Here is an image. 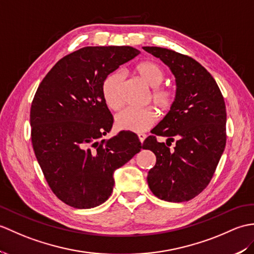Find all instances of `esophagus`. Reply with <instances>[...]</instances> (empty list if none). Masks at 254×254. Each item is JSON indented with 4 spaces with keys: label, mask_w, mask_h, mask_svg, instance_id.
I'll use <instances>...</instances> for the list:
<instances>
[{
    "label": "esophagus",
    "mask_w": 254,
    "mask_h": 254,
    "mask_svg": "<svg viewBox=\"0 0 254 254\" xmlns=\"http://www.w3.org/2000/svg\"><path fill=\"white\" fill-rule=\"evenodd\" d=\"M137 136H138V138H139V141L141 144H143V141L145 140V138H146V134H144V133H139V134H137Z\"/></svg>",
    "instance_id": "esophagus-1"
}]
</instances>
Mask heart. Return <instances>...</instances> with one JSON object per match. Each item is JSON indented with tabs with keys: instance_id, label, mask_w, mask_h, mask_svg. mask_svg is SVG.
I'll return each mask as SVG.
<instances>
[{
	"instance_id": "heart-1",
	"label": "heart",
	"mask_w": 254,
	"mask_h": 254,
	"mask_svg": "<svg viewBox=\"0 0 254 254\" xmlns=\"http://www.w3.org/2000/svg\"><path fill=\"white\" fill-rule=\"evenodd\" d=\"M135 71L145 83L152 87L150 100L161 113H168L175 103L176 94L170 85H160L164 80L163 69L152 62L138 64ZM122 82L123 74L120 71L110 72L104 78L100 86V92L107 107L118 110L122 104ZM157 113L152 107L146 108H127L116 116V127L121 131L135 133L145 132L149 129L157 121Z\"/></svg>"
}]
</instances>
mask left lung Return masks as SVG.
<instances>
[{"label": "left lung", "instance_id": "left-lung-1", "mask_svg": "<svg viewBox=\"0 0 254 254\" xmlns=\"http://www.w3.org/2000/svg\"><path fill=\"white\" fill-rule=\"evenodd\" d=\"M143 49L169 66L178 86L172 109L143 143L157 159L147 182L159 199L188 201L209 185L225 148V102L213 76L193 58L163 47ZM157 136L169 140L159 143Z\"/></svg>", "mask_w": 254, "mask_h": 254}]
</instances>
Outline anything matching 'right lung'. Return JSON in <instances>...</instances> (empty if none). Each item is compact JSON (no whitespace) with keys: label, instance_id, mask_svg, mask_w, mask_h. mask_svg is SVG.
<instances>
[{"label":"right lung","instance_id":"right-lung-1","mask_svg":"<svg viewBox=\"0 0 254 254\" xmlns=\"http://www.w3.org/2000/svg\"><path fill=\"white\" fill-rule=\"evenodd\" d=\"M131 46H86L58 61L41 82L30 109L35 157L52 191L76 209L104 203L114 171L140 151L136 134L104 139L114 123L100 86L104 78L133 60Z\"/></svg>","mask_w":254,"mask_h":254}]
</instances>
